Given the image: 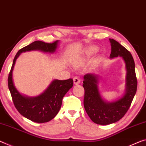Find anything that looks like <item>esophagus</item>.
<instances>
[{"label":"esophagus","mask_w":146,"mask_h":146,"mask_svg":"<svg viewBox=\"0 0 146 146\" xmlns=\"http://www.w3.org/2000/svg\"><path fill=\"white\" fill-rule=\"evenodd\" d=\"M80 78H78L77 76H75V77H73V83L74 84H78L80 83Z\"/></svg>","instance_id":"esophagus-1"}]
</instances>
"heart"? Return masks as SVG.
Instances as JSON below:
<instances>
[{
	"mask_svg": "<svg viewBox=\"0 0 146 146\" xmlns=\"http://www.w3.org/2000/svg\"><path fill=\"white\" fill-rule=\"evenodd\" d=\"M97 51V48L94 47H90L87 50V53L88 54H93V53L96 52Z\"/></svg>",
	"mask_w": 146,
	"mask_h": 146,
	"instance_id": "heart-1",
	"label": "heart"
}]
</instances>
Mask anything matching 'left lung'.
Masks as SVG:
<instances>
[{
  "instance_id": "1",
  "label": "left lung",
  "mask_w": 146,
  "mask_h": 146,
  "mask_svg": "<svg viewBox=\"0 0 146 146\" xmlns=\"http://www.w3.org/2000/svg\"><path fill=\"white\" fill-rule=\"evenodd\" d=\"M111 45V59L121 57L126 69L125 90L121 98L108 102L104 99L99 92V76L88 73L84 76V106L90 118L95 123L109 125L119 121L124 116L131 105L137 89L135 65L131 52L113 39H109Z\"/></svg>"
}]
</instances>
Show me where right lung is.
<instances>
[{"label": "right lung", "instance_id": "1", "mask_svg": "<svg viewBox=\"0 0 146 146\" xmlns=\"http://www.w3.org/2000/svg\"><path fill=\"white\" fill-rule=\"evenodd\" d=\"M58 43L59 40L51 43L36 41L22 48L16 54L9 73L8 88L15 108L23 116L36 123H45L56 116L61 108L64 96L73 87V79H54L43 93L38 96L29 97L21 94L15 88L13 80V70L16 60L22 52L40 50L43 52L54 53Z\"/></svg>", "mask_w": 146, "mask_h": 146}]
</instances>
